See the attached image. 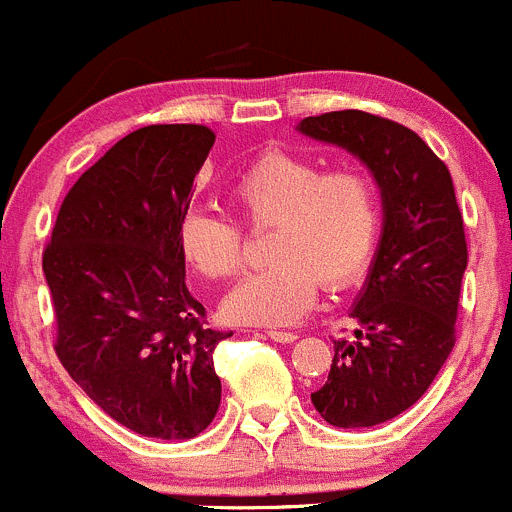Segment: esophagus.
<instances>
[{"label":"esophagus","instance_id":"esophagus-1","mask_svg":"<svg viewBox=\"0 0 512 512\" xmlns=\"http://www.w3.org/2000/svg\"><path fill=\"white\" fill-rule=\"evenodd\" d=\"M269 339H274V342H279V344H291V342H296V334L294 332H281V329H269Z\"/></svg>","mask_w":512,"mask_h":512}]
</instances>
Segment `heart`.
<instances>
[{
    "mask_svg": "<svg viewBox=\"0 0 512 512\" xmlns=\"http://www.w3.org/2000/svg\"><path fill=\"white\" fill-rule=\"evenodd\" d=\"M228 198L251 231L274 226L269 269L248 276L223 301L238 324H296L314 309L319 284L326 291L357 284L382 238V188L362 165L326 170L306 155L264 150L233 175ZM175 241L188 269L203 279L228 281L246 264L241 226L216 213L188 211Z\"/></svg>",
    "mask_w": 512,
    "mask_h": 512,
    "instance_id": "obj_1",
    "label": "heart"
}]
</instances>
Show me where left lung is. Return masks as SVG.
Wrapping results in <instances>:
<instances>
[{
	"label": "left lung",
	"instance_id": "1",
	"mask_svg": "<svg viewBox=\"0 0 512 512\" xmlns=\"http://www.w3.org/2000/svg\"><path fill=\"white\" fill-rule=\"evenodd\" d=\"M357 155L382 188L384 228L354 304V339H334L329 379L311 394L329 425L359 430L410 410L455 347L465 223L450 170L405 125L362 110L299 123Z\"/></svg>",
	"mask_w": 512,
	"mask_h": 512
}]
</instances>
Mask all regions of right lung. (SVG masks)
<instances>
[{
  "label": "right lung",
  "mask_w": 512,
  "mask_h": 512,
  "mask_svg": "<svg viewBox=\"0 0 512 512\" xmlns=\"http://www.w3.org/2000/svg\"><path fill=\"white\" fill-rule=\"evenodd\" d=\"M213 143L206 125L125 135L67 191L42 251L62 367L145 437H196L221 405L213 349L233 332L206 326L175 241Z\"/></svg>",
  "instance_id": "1"
}]
</instances>
